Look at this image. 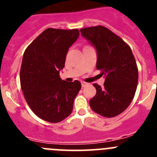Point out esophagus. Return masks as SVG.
Returning a JSON list of instances; mask_svg holds the SVG:
<instances>
[{"instance_id":"34e87169","label":"esophagus","mask_w":157,"mask_h":157,"mask_svg":"<svg viewBox=\"0 0 157 157\" xmlns=\"http://www.w3.org/2000/svg\"><path fill=\"white\" fill-rule=\"evenodd\" d=\"M81 84H82V87H85L86 86L87 83H86V82H82Z\"/></svg>"}]
</instances>
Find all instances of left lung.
Listing matches in <instances>:
<instances>
[{
	"mask_svg": "<svg viewBox=\"0 0 157 157\" xmlns=\"http://www.w3.org/2000/svg\"><path fill=\"white\" fill-rule=\"evenodd\" d=\"M80 31L97 49V69L105 76L103 88L94 84L97 93L90 101V108L104 117H115L127 109L135 94L138 81L135 58L127 43L103 26Z\"/></svg>",
	"mask_w": 157,
	"mask_h": 157,
	"instance_id": "8db88e82",
	"label": "left lung"
}]
</instances>
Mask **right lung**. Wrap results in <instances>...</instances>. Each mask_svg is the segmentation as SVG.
<instances>
[{
	"mask_svg": "<svg viewBox=\"0 0 157 157\" xmlns=\"http://www.w3.org/2000/svg\"><path fill=\"white\" fill-rule=\"evenodd\" d=\"M79 36L78 29L48 28L25 50L20 69V85L34 114L49 123L61 122L71 115L81 89L75 80L59 78L69 48Z\"/></svg>",
	"mask_w": 157,
	"mask_h": 157,
	"instance_id": "add662e5",
	"label": "right lung"
}]
</instances>
